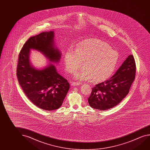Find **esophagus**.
Masks as SVG:
<instances>
[{
  "label": "esophagus",
  "mask_w": 150,
  "mask_h": 150,
  "mask_svg": "<svg viewBox=\"0 0 150 150\" xmlns=\"http://www.w3.org/2000/svg\"><path fill=\"white\" fill-rule=\"evenodd\" d=\"M81 85V83L79 82H75V81H72L71 83V85L73 86H79Z\"/></svg>",
  "instance_id": "34e87169"
}]
</instances>
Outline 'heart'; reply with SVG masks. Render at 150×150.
<instances>
[{"instance_id":"obj_1","label":"heart","mask_w":150,"mask_h":150,"mask_svg":"<svg viewBox=\"0 0 150 150\" xmlns=\"http://www.w3.org/2000/svg\"><path fill=\"white\" fill-rule=\"evenodd\" d=\"M119 59L118 52L111 49L107 42L98 39L83 40L75 50L69 49L65 53L64 61L67 71L73 73L84 63V70L76 72L74 79L79 81H105L115 71Z\"/></svg>"}]
</instances>
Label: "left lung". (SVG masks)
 Masks as SVG:
<instances>
[{"label":"left lung","instance_id":"1","mask_svg":"<svg viewBox=\"0 0 150 150\" xmlns=\"http://www.w3.org/2000/svg\"><path fill=\"white\" fill-rule=\"evenodd\" d=\"M135 72L134 59L132 55H129L110 79L93 88L88 98L89 105L100 110L117 106L129 93Z\"/></svg>","mask_w":150,"mask_h":150}]
</instances>
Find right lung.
Listing matches in <instances>:
<instances>
[{
    "label": "right lung",
    "mask_w": 150,
    "mask_h": 150,
    "mask_svg": "<svg viewBox=\"0 0 150 150\" xmlns=\"http://www.w3.org/2000/svg\"><path fill=\"white\" fill-rule=\"evenodd\" d=\"M31 50L42 53L53 63H59L61 52L55 45L53 31L30 37L19 55L17 76L19 83L30 100L38 107L47 111L62 106L69 89V83L59 75L52 63L38 69L31 64Z\"/></svg>",
    "instance_id": "obj_1"
}]
</instances>
